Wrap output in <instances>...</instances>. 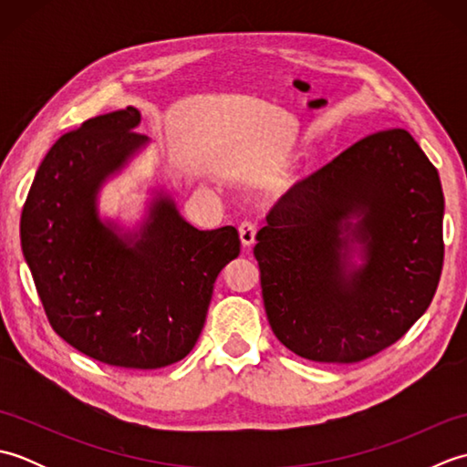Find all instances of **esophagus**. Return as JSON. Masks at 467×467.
<instances>
[{"label":"esophagus","instance_id":"esophagus-1","mask_svg":"<svg viewBox=\"0 0 467 467\" xmlns=\"http://www.w3.org/2000/svg\"><path fill=\"white\" fill-rule=\"evenodd\" d=\"M239 233H241V243L244 249H249V246L254 244V241H256V224L254 223H251V221L241 223Z\"/></svg>","mask_w":467,"mask_h":467}]
</instances>
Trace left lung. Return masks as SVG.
Wrapping results in <instances>:
<instances>
[{"label":"left lung","instance_id":"8db88e82","mask_svg":"<svg viewBox=\"0 0 467 467\" xmlns=\"http://www.w3.org/2000/svg\"><path fill=\"white\" fill-rule=\"evenodd\" d=\"M256 241L276 339L317 363L363 361L401 339L438 289L440 174L408 130L375 132L296 182Z\"/></svg>","mask_w":467,"mask_h":467}]
</instances>
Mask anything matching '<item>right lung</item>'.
<instances>
[{"mask_svg": "<svg viewBox=\"0 0 467 467\" xmlns=\"http://www.w3.org/2000/svg\"><path fill=\"white\" fill-rule=\"evenodd\" d=\"M140 112L96 116L49 148L19 239L52 329L106 365L158 369L192 351L218 273L241 253L234 226L198 231L158 192L138 231L98 214V192L148 144Z\"/></svg>", "mask_w": 467, "mask_h": 467, "instance_id": "obj_1", "label": "right lung"}]
</instances>
